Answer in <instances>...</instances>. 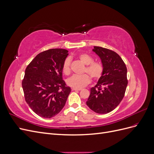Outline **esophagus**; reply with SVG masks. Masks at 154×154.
Returning a JSON list of instances; mask_svg holds the SVG:
<instances>
[{
  "label": "esophagus",
  "instance_id": "esophagus-1",
  "mask_svg": "<svg viewBox=\"0 0 154 154\" xmlns=\"http://www.w3.org/2000/svg\"><path fill=\"white\" fill-rule=\"evenodd\" d=\"M72 91H81L82 88H72Z\"/></svg>",
  "mask_w": 154,
  "mask_h": 154
}]
</instances>
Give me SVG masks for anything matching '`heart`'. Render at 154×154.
Returning <instances> with one entry per match:
<instances>
[{
    "mask_svg": "<svg viewBox=\"0 0 154 154\" xmlns=\"http://www.w3.org/2000/svg\"><path fill=\"white\" fill-rule=\"evenodd\" d=\"M78 58L80 61L85 65L84 72H87L93 80H97L102 75L103 67L100 62H93L94 60L87 54L82 53L79 54ZM71 60L67 58L63 63L62 72L66 75H69L71 73ZM91 78L87 74H83L81 76L74 75L67 80V84L73 88H80L85 87L90 83Z\"/></svg>",
    "mask_w": 154,
    "mask_h": 154,
    "instance_id": "1",
    "label": "heart"
}]
</instances>
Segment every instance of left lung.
I'll list each match as a JSON object with an SVG mask.
<instances>
[{"instance_id":"1","label":"left lung","mask_w":154,"mask_h":154,"mask_svg":"<svg viewBox=\"0 0 154 154\" xmlns=\"http://www.w3.org/2000/svg\"><path fill=\"white\" fill-rule=\"evenodd\" d=\"M92 51L101 59L103 71L95 87L91 88L86 104L96 113L107 114L123 98L128 84L127 69L114 51L98 46H94Z\"/></svg>"}]
</instances>
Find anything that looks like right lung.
<instances>
[{
	"mask_svg": "<svg viewBox=\"0 0 154 154\" xmlns=\"http://www.w3.org/2000/svg\"><path fill=\"white\" fill-rule=\"evenodd\" d=\"M68 51L51 49L37 54L27 66L22 85L26 103L44 118L57 115L71 92L62 79V66Z\"/></svg>",
	"mask_w": 154,
	"mask_h": 154,
	"instance_id": "1",
	"label": "right lung"
}]
</instances>
